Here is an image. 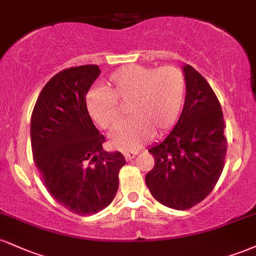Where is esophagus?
I'll use <instances>...</instances> for the list:
<instances>
[{
  "label": "esophagus",
  "instance_id": "esophagus-1",
  "mask_svg": "<svg viewBox=\"0 0 256 256\" xmlns=\"http://www.w3.org/2000/svg\"><path fill=\"white\" fill-rule=\"evenodd\" d=\"M122 154H124V156H125L126 160H128V161H131L132 158H134V156H136L137 152H122Z\"/></svg>",
  "mask_w": 256,
  "mask_h": 256
}]
</instances>
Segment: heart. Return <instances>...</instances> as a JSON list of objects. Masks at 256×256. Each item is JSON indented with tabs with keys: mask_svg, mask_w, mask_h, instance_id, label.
Here are the masks:
<instances>
[{
	"mask_svg": "<svg viewBox=\"0 0 256 256\" xmlns=\"http://www.w3.org/2000/svg\"><path fill=\"white\" fill-rule=\"evenodd\" d=\"M185 79L174 66L161 68L130 64L112 73L104 90L90 91L86 110L104 130H113L122 120L118 104H128L132 118L110 136V146L132 152L155 134H164L177 122L184 101Z\"/></svg>",
	"mask_w": 256,
	"mask_h": 256,
	"instance_id": "obj_1",
	"label": "heart"
}]
</instances>
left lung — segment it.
<instances>
[{
    "label": "left lung",
    "instance_id": "obj_1",
    "mask_svg": "<svg viewBox=\"0 0 256 256\" xmlns=\"http://www.w3.org/2000/svg\"><path fill=\"white\" fill-rule=\"evenodd\" d=\"M184 108L161 143L149 149L155 165L146 184L156 201L177 210L207 198L219 180L226 155L224 116L216 94L190 64L183 66Z\"/></svg>",
    "mask_w": 256,
    "mask_h": 256
}]
</instances>
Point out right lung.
Returning <instances> with one entry per match:
<instances>
[{
    "label": "right lung",
    "instance_id": "add662e5",
    "mask_svg": "<svg viewBox=\"0 0 256 256\" xmlns=\"http://www.w3.org/2000/svg\"><path fill=\"white\" fill-rule=\"evenodd\" d=\"M98 66L71 67L55 74L38 96L31 116L34 161L44 186L61 206L92 216L116 198L125 158L102 148L86 110V94Z\"/></svg>",
    "mask_w": 256,
    "mask_h": 256
}]
</instances>
